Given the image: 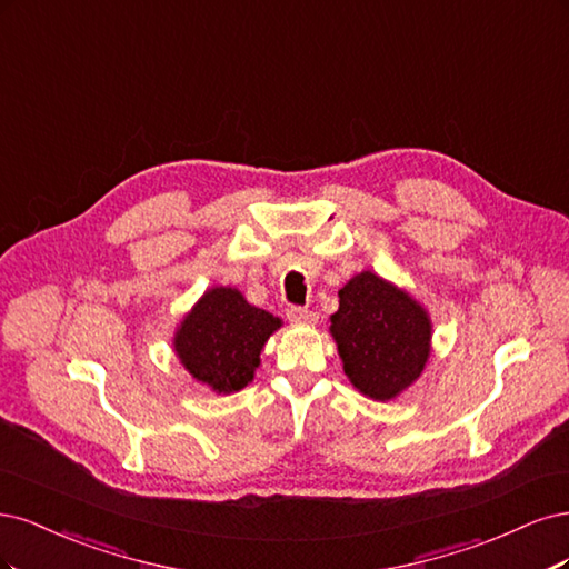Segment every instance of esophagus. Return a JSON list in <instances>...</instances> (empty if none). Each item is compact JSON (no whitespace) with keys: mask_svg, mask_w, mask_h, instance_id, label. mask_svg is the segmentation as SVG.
<instances>
[{"mask_svg":"<svg viewBox=\"0 0 569 569\" xmlns=\"http://www.w3.org/2000/svg\"><path fill=\"white\" fill-rule=\"evenodd\" d=\"M286 317L288 321L292 323H307V326H315L319 321V315L317 311H311L307 307H288L286 309Z\"/></svg>","mask_w":569,"mask_h":569,"instance_id":"34e87169","label":"esophagus"}]
</instances>
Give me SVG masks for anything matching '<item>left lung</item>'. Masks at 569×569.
Wrapping results in <instances>:
<instances>
[{"label": "left lung", "instance_id": "obj_1", "mask_svg": "<svg viewBox=\"0 0 569 569\" xmlns=\"http://www.w3.org/2000/svg\"><path fill=\"white\" fill-rule=\"evenodd\" d=\"M331 317L345 376L376 401L395 399L423 373L430 357L432 323L423 305L407 290L361 271L340 292Z\"/></svg>", "mask_w": 569, "mask_h": 569}]
</instances>
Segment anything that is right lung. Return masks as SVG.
Masks as SVG:
<instances>
[{"label": "right lung", "mask_w": 569, "mask_h": 569, "mask_svg": "<svg viewBox=\"0 0 569 569\" xmlns=\"http://www.w3.org/2000/svg\"><path fill=\"white\" fill-rule=\"evenodd\" d=\"M281 319L252 307L241 290H206L174 333V352L184 369L217 395L243 390L260 366V352Z\"/></svg>", "instance_id": "add662e5"}]
</instances>
